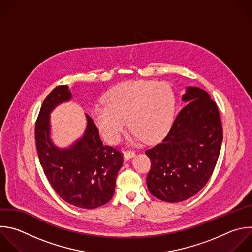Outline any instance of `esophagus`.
Segmentation results:
<instances>
[{
  "mask_svg": "<svg viewBox=\"0 0 252 252\" xmlns=\"http://www.w3.org/2000/svg\"><path fill=\"white\" fill-rule=\"evenodd\" d=\"M135 155V152L133 150H126L124 151V158L126 161L129 160L130 158H132Z\"/></svg>",
  "mask_w": 252,
  "mask_h": 252,
  "instance_id": "34e87169",
  "label": "esophagus"
}]
</instances>
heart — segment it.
Here are the masks:
<instances>
[{
	"label": "heart",
	"mask_w": 252,
	"mask_h": 252,
	"mask_svg": "<svg viewBox=\"0 0 252 252\" xmlns=\"http://www.w3.org/2000/svg\"><path fill=\"white\" fill-rule=\"evenodd\" d=\"M174 105V94L168 84L129 81L110 89L104 96V104L95 105L91 116L110 143L121 139L126 120L135 138L153 141L169 126Z\"/></svg>",
	"instance_id": "heart-1"
}]
</instances>
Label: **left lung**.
<instances>
[{
    "mask_svg": "<svg viewBox=\"0 0 252 252\" xmlns=\"http://www.w3.org/2000/svg\"><path fill=\"white\" fill-rule=\"evenodd\" d=\"M182 101L187 105L168 133L145 151L151 161L147 188L168 203L185 201L202 190L214 172L223 137L218 107L205 90L187 87Z\"/></svg>",
    "mask_w": 252,
    "mask_h": 252,
    "instance_id": "1",
    "label": "left lung"
}]
</instances>
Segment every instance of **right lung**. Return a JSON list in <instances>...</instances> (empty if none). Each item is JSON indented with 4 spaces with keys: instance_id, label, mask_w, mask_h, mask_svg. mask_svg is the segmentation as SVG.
Listing matches in <instances>:
<instances>
[{
    "instance_id": "1",
    "label": "right lung",
    "mask_w": 252,
    "mask_h": 252,
    "mask_svg": "<svg viewBox=\"0 0 252 252\" xmlns=\"http://www.w3.org/2000/svg\"><path fill=\"white\" fill-rule=\"evenodd\" d=\"M72 99L67 85L55 87L43 101L35 123V142L43 172L54 191L68 204L96 209L115 193L123 154L103 144L93 120L86 115L83 136L67 148L57 147L50 138V113Z\"/></svg>"
}]
</instances>
